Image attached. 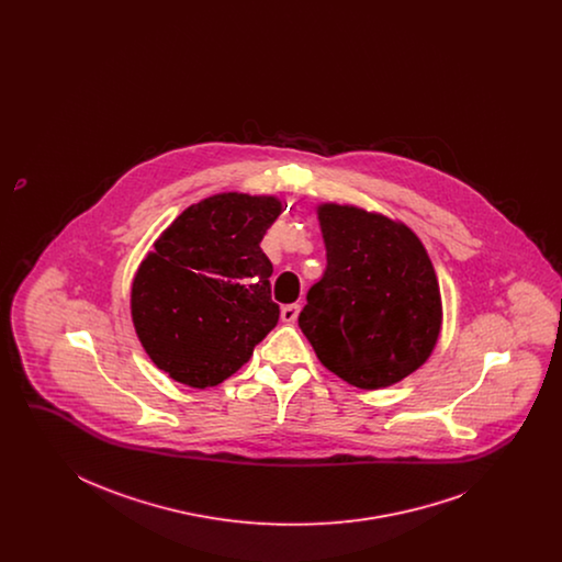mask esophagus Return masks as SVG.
Masks as SVG:
<instances>
[{
    "instance_id": "obj_1",
    "label": "esophagus",
    "mask_w": 562,
    "mask_h": 562,
    "mask_svg": "<svg viewBox=\"0 0 562 562\" xmlns=\"http://www.w3.org/2000/svg\"><path fill=\"white\" fill-rule=\"evenodd\" d=\"M299 312H301V305H299V303L284 305V307H282V321L293 324V322L299 318Z\"/></svg>"
}]
</instances>
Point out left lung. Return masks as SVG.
<instances>
[{
  "label": "left lung",
  "mask_w": 562,
  "mask_h": 562,
  "mask_svg": "<svg viewBox=\"0 0 562 562\" xmlns=\"http://www.w3.org/2000/svg\"><path fill=\"white\" fill-rule=\"evenodd\" d=\"M326 261L299 326L318 360L360 390H381L428 362L442 296L428 250L398 218L353 204L316 206Z\"/></svg>",
  "instance_id": "obj_1"
}]
</instances>
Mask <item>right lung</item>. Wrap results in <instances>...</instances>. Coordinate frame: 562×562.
Segmentation results:
<instances>
[{"label": "right lung", "instance_id": "right-lung-1", "mask_svg": "<svg viewBox=\"0 0 562 562\" xmlns=\"http://www.w3.org/2000/svg\"><path fill=\"white\" fill-rule=\"evenodd\" d=\"M282 209L276 195L214 193L179 214L140 261L134 330L175 381L200 390L223 383L278 324L261 240Z\"/></svg>", "mask_w": 562, "mask_h": 562}]
</instances>
